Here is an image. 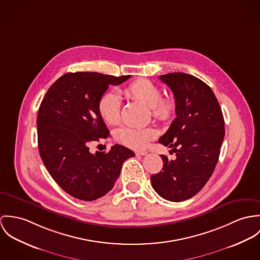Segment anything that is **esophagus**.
I'll return each mask as SVG.
<instances>
[{
	"label": "esophagus",
	"instance_id": "esophagus-1",
	"mask_svg": "<svg viewBox=\"0 0 260 260\" xmlns=\"http://www.w3.org/2000/svg\"><path fill=\"white\" fill-rule=\"evenodd\" d=\"M136 154L137 155H146L147 151H145V150H138V151H136Z\"/></svg>",
	"mask_w": 260,
	"mask_h": 260
}]
</instances>
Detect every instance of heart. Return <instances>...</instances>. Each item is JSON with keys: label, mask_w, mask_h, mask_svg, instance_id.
Returning <instances> with one entry per match:
<instances>
[{"label": "heart", "mask_w": 260, "mask_h": 260, "mask_svg": "<svg viewBox=\"0 0 260 260\" xmlns=\"http://www.w3.org/2000/svg\"><path fill=\"white\" fill-rule=\"evenodd\" d=\"M123 94L139 101L150 108L151 115L158 121H168L175 113V103L172 98H161V90L147 80H137L122 89ZM120 100L115 92L104 93L98 104L102 118L110 124H116L120 118ZM156 137L152 127L121 126L115 132L116 141L128 147L141 149Z\"/></svg>", "instance_id": "1"}]
</instances>
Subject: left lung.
Wrapping results in <instances>:
<instances>
[{"instance_id": "obj_1", "label": "left lung", "mask_w": 260, "mask_h": 260, "mask_svg": "<svg viewBox=\"0 0 260 260\" xmlns=\"http://www.w3.org/2000/svg\"><path fill=\"white\" fill-rule=\"evenodd\" d=\"M173 90L175 115L158 143L172 148L176 157L161 154L162 170L150 176L153 189L170 202L194 197L205 185L218 161L224 138L223 115L212 89L184 73L159 76Z\"/></svg>"}]
</instances>
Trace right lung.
<instances>
[{
	"instance_id": "add662e5",
	"label": "right lung",
	"mask_w": 260,
	"mask_h": 260,
	"mask_svg": "<svg viewBox=\"0 0 260 260\" xmlns=\"http://www.w3.org/2000/svg\"><path fill=\"white\" fill-rule=\"evenodd\" d=\"M129 78L68 73L50 87L41 103L37 118L40 155L55 181L78 200L91 202L107 194L123 161L135 156L120 144L109 152L89 151L90 143L110 135L99 113L100 98L110 85L118 86Z\"/></svg>"
}]
</instances>
